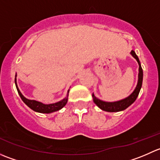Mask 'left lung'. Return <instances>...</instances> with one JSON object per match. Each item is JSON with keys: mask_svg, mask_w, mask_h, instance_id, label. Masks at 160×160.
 I'll list each match as a JSON object with an SVG mask.
<instances>
[{"mask_svg": "<svg viewBox=\"0 0 160 160\" xmlns=\"http://www.w3.org/2000/svg\"><path fill=\"white\" fill-rule=\"evenodd\" d=\"M131 54H132V56L136 59L137 62H138V66H139V68H138V83H137L136 88H135V90L131 93L128 98H125V99H122L118 101H114V102H106V101H101V100L97 98L96 97L94 96V94L93 93V94H92V97H93V102H94V104H96L99 108H101V110L108 111V112H118V111H124L127 108L129 107L131 104H133V103L135 102V100H136L137 97H138V93H139L140 90H141L142 84L143 71L142 69L139 59H138V56H137V55L135 54V52L133 50H132Z\"/></svg>", "mask_w": 160, "mask_h": 160, "instance_id": "left-lung-1", "label": "left lung"}]
</instances>
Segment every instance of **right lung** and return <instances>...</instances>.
<instances>
[{"mask_svg":"<svg viewBox=\"0 0 160 160\" xmlns=\"http://www.w3.org/2000/svg\"><path fill=\"white\" fill-rule=\"evenodd\" d=\"M16 77H17V75H15V80H14V82H15L16 88H17L19 96L21 97V98H22V100L23 101V102L25 103V104H26L28 107H29L32 110L36 111V112L44 113V114H49V113L55 112V111L60 110L61 108H63L64 106L67 104V101H68V95H69V91H70V90H68L67 97H66L64 99H62V101H59V102L54 103V104H43V103L39 102V101H34V100L27 99L26 98H25V97L22 95V93H21V91L19 90L18 88L17 81H16Z\"/></svg>","mask_w":160,"mask_h":160,"instance_id":"add662e5","label":"right lung"}]
</instances>
